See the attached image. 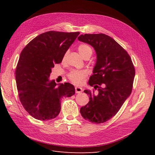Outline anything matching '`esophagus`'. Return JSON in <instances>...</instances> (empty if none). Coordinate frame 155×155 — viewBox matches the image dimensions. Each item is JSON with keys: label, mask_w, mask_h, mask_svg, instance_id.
I'll return each instance as SVG.
<instances>
[{"label": "esophagus", "mask_w": 155, "mask_h": 155, "mask_svg": "<svg viewBox=\"0 0 155 155\" xmlns=\"http://www.w3.org/2000/svg\"><path fill=\"white\" fill-rule=\"evenodd\" d=\"M75 89H76V93H80L83 91V88L81 87H78V86L75 87Z\"/></svg>", "instance_id": "1"}]
</instances>
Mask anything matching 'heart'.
<instances>
[{"instance_id": "b5f03b06", "label": "heart", "mask_w": 155, "mask_h": 155, "mask_svg": "<svg viewBox=\"0 0 155 155\" xmlns=\"http://www.w3.org/2000/svg\"><path fill=\"white\" fill-rule=\"evenodd\" d=\"M78 50L79 54L81 55L83 59H85L87 56H91L93 51L91 46L86 44H81L79 45ZM66 55L67 54L64 55L63 60L66 58ZM85 76L86 72L83 70H74V71L71 72L68 74V78L73 83L79 85V84H81L83 81Z\"/></svg>"}]
</instances>
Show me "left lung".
<instances>
[{
	"mask_svg": "<svg viewBox=\"0 0 155 155\" xmlns=\"http://www.w3.org/2000/svg\"><path fill=\"white\" fill-rule=\"evenodd\" d=\"M78 39L91 45L97 57L88 84L97 92L84 91L89 95V102L81 107L80 113L92 123H104L116 114L130 95L134 65L127 52L109 35L85 34Z\"/></svg>",
	"mask_w": 155,
	"mask_h": 155,
	"instance_id": "left-lung-1",
	"label": "left lung"
}]
</instances>
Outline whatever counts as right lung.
Wrapping results in <instances>:
<instances>
[{
    "instance_id": "right-lung-1",
    "label": "right lung",
    "mask_w": 155,
    "mask_h": 155,
    "mask_svg": "<svg viewBox=\"0 0 155 155\" xmlns=\"http://www.w3.org/2000/svg\"><path fill=\"white\" fill-rule=\"evenodd\" d=\"M79 34L49 31L35 37L21 51L15 71L17 91L22 106L34 118H55L61 110V98L75 94L72 84H57L49 77Z\"/></svg>"
}]
</instances>
